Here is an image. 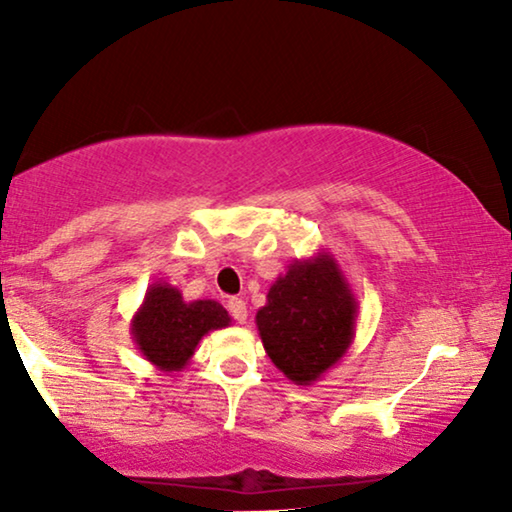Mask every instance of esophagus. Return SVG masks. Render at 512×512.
Returning a JSON list of instances; mask_svg holds the SVG:
<instances>
[{
	"label": "esophagus",
	"mask_w": 512,
	"mask_h": 512,
	"mask_svg": "<svg viewBox=\"0 0 512 512\" xmlns=\"http://www.w3.org/2000/svg\"><path fill=\"white\" fill-rule=\"evenodd\" d=\"M228 312L233 314V319L237 321V324H247L249 310H247V303H244L242 298H230L228 300Z\"/></svg>",
	"instance_id": "34e87169"
}]
</instances>
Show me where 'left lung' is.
I'll return each mask as SVG.
<instances>
[{
	"label": "left lung",
	"instance_id": "left-lung-1",
	"mask_svg": "<svg viewBox=\"0 0 512 512\" xmlns=\"http://www.w3.org/2000/svg\"><path fill=\"white\" fill-rule=\"evenodd\" d=\"M359 303L328 251L289 265L256 312L265 354L293 384H314L354 340Z\"/></svg>",
	"mask_w": 512,
	"mask_h": 512
}]
</instances>
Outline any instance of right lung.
<instances>
[{"mask_svg":"<svg viewBox=\"0 0 512 512\" xmlns=\"http://www.w3.org/2000/svg\"><path fill=\"white\" fill-rule=\"evenodd\" d=\"M230 326V314L216 300H184L177 286L156 282L130 321L132 340L146 361L163 373L191 363L195 347L209 331Z\"/></svg>","mask_w":512,"mask_h":512,"instance_id":"add662e5","label":"right lung"}]
</instances>
